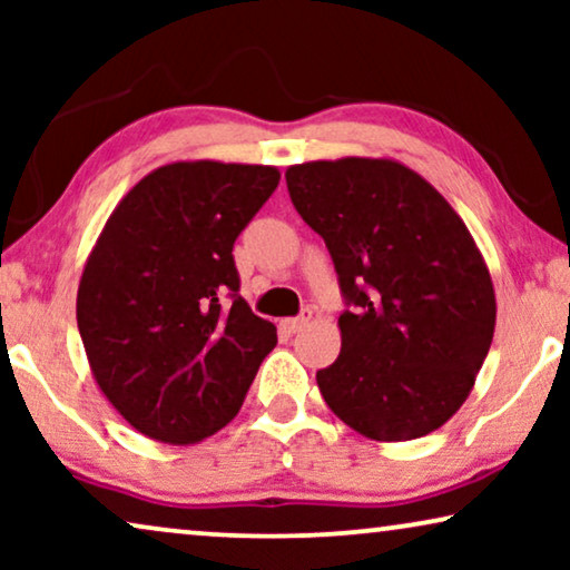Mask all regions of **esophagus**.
I'll return each mask as SVG.
<instances>
[{
	"label": "esophagus",
	"mask_w": 570,
	"mask_h": 570,
	"mask_svg": "<svg viewBox=\"0 0 570 570\" xmlns=\"http://www.w3.org/2000/svg\"><path fill=\"white\" fill-rule=\"evenodd\" d=\"M308 322H311V314H301V316H293V318H283L279 326H283L287 334H295V332H301Z\"/></svg>",
	"instance_id": "obj_1"
}]
</instances>
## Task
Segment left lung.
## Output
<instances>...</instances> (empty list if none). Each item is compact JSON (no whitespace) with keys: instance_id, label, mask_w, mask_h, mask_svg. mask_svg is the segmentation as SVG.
Wrapping results in <instances>:
<instances>
[{"instance_id":"left-lung-1","label":"left lung","mask_w":570,"mask_h":570,"mask_svg":"<svg viewBox=\"0 0 570 570\" xmlns=\"http://www.w3.org/2000/svg\"><path fill=\"white\" fill-rule=\"evenodd\" d=\"M298 215L324 238L353 311L342 350L316 373L342 423L371 441H412L470 396L495 332V291L456 209L392 158L285 170Z\"/></svg>"}]
</instances>
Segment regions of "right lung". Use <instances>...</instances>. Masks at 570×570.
I'll return each mask as SVG.
<instances>
[{"mask_svg": "<svg viewBox=\"0 0 570 570\" xmlns=\"http://www.w3.org/2000/svg\"><path fill=\"white\" fill-rule=\"evenodd\" d=\"M277 184L275 166L168 163L124 194L88 254L77 287L85 355L147 439L189 446L228 425L277 345L275 324L238 295L233 262Z\"/></svg>", "mask_w": 570, "mask_h": 570, "instance_id": "1", "label": "right lung"}]
</instances>
